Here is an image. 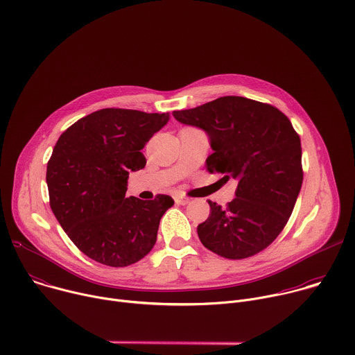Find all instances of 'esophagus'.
Instances as JSON below:
<instances>
[{
	"instance_id": "obj_1",
	"label": "esophagus",
	"mask_w": 355,
	"mask_h": 355,
	"mask_svg": "<svg viewBox=\"0 0 355 355\" xmlns=\"http://www.w3.org/2000/svg\"><path fill=\"white\" fill-rule=\"evenodd\" d=\"M174 200H175V204H178V205H187L189 202V198L182 196V195H175Z\"/></svg>"
}]
</instances>
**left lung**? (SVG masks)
Wrapping results in <instances>:
<instances>
[{"mask_svg":"<svg viewBox=\"0 0 355 355\" xmlns=\"http://www.w3.org/2000/svg\"><path fill=\"white\" fill-rule=\"evenodd\" d=\"M173 115L207 132L214 150L208 171L239 182L226 207L208 200L209 218L196 229L202 244L230 260L267 248L285 227L303 181L300 139L291 121L270 104L233 95Z\"/></svg>","mask_w":355,"mask_h":355,"instance_id":"left-lung-1","label":"left lung"}]
</instances>
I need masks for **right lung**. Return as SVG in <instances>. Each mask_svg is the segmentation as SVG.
<instances>
[{
	"mask_svg": "<svg viewBox=\"0 0 355 355\" xmlns=\"http://www.w3.org/2000/svg\"><path fill=\"white\" fill-rule=\"evenodd\" d=\"M168 119V112L105 108L59 137L46 171L50 208L70 240L96 263L126 267L153 248L173 198L125 195L129 173L146 166L140 150Z\"/></svg>",
	"mask_w": 355,
	"mask_h": 355,
	"instance_id": "add662e5",
	"label": "right lung"
}]
</instances>
